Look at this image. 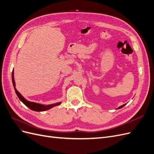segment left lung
Listing matches in <instances>:
<instances>
[{
  "instance_id": "left-lung-1",
  "label": "left lung",
  "mask_w": 154,
  "mask_h": 154,
  "mask_svg": "<svg viewBox=\"0 0 154 154\" xmlns=\"http://www.w3.org/2000/svg\"><path fill=\"white\" fill-rule=\"evenodd\" d=\"M125 105H126V104H125V105H122V106H120L119 107H118V109H121V108H122V107H123V106H124Z\"/></svg>"
}]
</instances>
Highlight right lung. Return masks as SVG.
<instances>
[{
	"label": "right lung",
	"instance_id": "right-lung-1",
	"mask_svg": "<svg viewBox=\"0 0 154 154\" xmlns=\"http://www.w3.org/2000/svg\"><path fill=\"white\" fill-rule=\"evenodd\" d=\"M12 82H13V85L14 88H15V92H16L17 96L18 97V98L20 99V100L25 105H26L27 107H28V108H29L30 109H31L32 110H35V111H36V112L45 111V110H49V109H50L51 108H53V106H57V105L60 104V102H59V103H56L54 104H51V105H41V104H39V103H34V102H31V101H27L16 89L15 82V80H14L13 71V72H12Z\"/></svg>",
	"mask_w": 154,
	"mask_h": 154
}]
</instances>
